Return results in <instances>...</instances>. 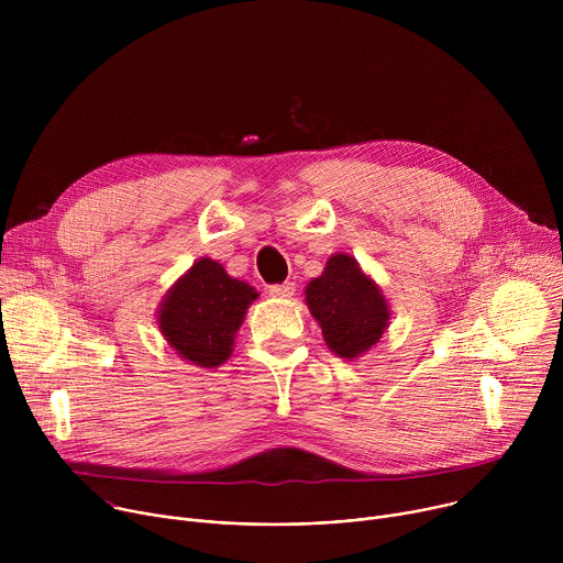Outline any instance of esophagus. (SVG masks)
<instances>
[{"mask_svg":"<svg viewBox=\"0 0 563 563\" xmlns=\"http://www.w3.org/2000/svg\"><path fill=\"white\" fill-rule=\"evenodd\" d=\"M294 291H296L294 283H280V285H269V294H272V296H276V298H289V296H294Z\"/></svg>","mask_w":563,"mask_h":563,"instance_id":"1","label":"esophagus"}]
</instances>
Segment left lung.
Wrapping results in <instances>:
<instances>
[{
	"instance_id": "8db88e82",
	"label": "left lung",
	"mask_w": 563,
	"mask_h": 563,
	"mask_svg": "<svg viewBox=\"0 0 563 563\" xmlns=\"http://www.w3.org/2000/svg\"><path fill=\"white\" fill-rule=\"evenodd\" d=\"M307 307L320 323L325 343L341 358H356L378 343L389 309L378 287L347 254L328 261L325 272L305 289Z\"/></svg>"
}]
</instances>
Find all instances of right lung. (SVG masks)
I'll use <instances>...</instances> for the list:
<instances>
[{
    "label": "right lung",
    "mask_w": 563,
    "mask_h": 563,
    "mask_svg": "<svg viewBox=\"0 0 563 563\" xmlns=\"http://www.w3.org/2000/svg\"><path fill=\"white\" fill-rule=\"evenodd\" d=\"M256 296L254 287L231 278L222 265L200 258L163 300L159 332L185 361L218 367L229 358L233 334Z\"/></svg>",
    "instance_id": "right-lung-1"
}]
</instances>
